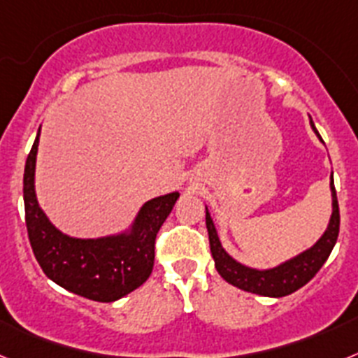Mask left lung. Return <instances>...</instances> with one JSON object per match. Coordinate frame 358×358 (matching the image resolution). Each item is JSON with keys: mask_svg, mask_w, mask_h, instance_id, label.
I'll use <instances>...</instances> for the list:
<instances>
[{"mask_svg": "<svg viewBox=\"0 0 358 358\" xmlns=\"http://www.w3.org/2000/svg\"><path fill=\"white\" fill-rule=\"evenodd\" d=\"M310 125L321 140V134L315 129L314 122L310 118ZM322 141V140H321ZM330 189H331V217L328 222L327 231L322 233L321 238L306 251L299 252L297 256L290 258V260L283 262V264L276 265L273 268H252L248 265L236 262L233 256L226 252L222 248V243L218 240L217 229H215L213 218H211L210 211L206 208V227L208 235H210V249L211 256L215 260V267H217L218 274L231 283V285L238 287V289L245 290V292L258 294V296L267 297H283L289 294L296 292L297 289H301L306 285L315 274L319 273V268L324 265L328 260L331 249H334L337 236H339V202H337V194H335L334 185V173L330 177Z\"/></svg>", "mask_w": 358, "mask_h": 358, "instance_id": "1", "label": "left lung"}]
</instances>
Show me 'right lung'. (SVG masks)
I'll return each instance as SVG.
<instances>
[{
  "instance_id": "1",
  "label": "right lung",
  "mask_w": 358,
  "mask_h": 358,
  "mask_svg": "<svg viewBox=\"0 0 358 358\" xmlns=\"http://www.w3.org/2000/svg\"><path fill=\"white\" fill-rule=\"evenodd\" d=\"M41 127L24 164L23 199L28 238L44 274L57 285L93 301L110 303L143 285L154 267L156 235L179 192L150 199L127 231L100 238H75L57 229L36 195Z\"/></svg>"
}]
</instances>
